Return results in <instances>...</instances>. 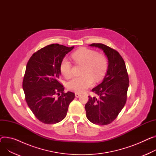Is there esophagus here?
<instances>
[{
  "label": "esophagus",
  "mask_w": 156,
  "mask_h": 156,
  "mask_svg": "<svg viewBox=\"0 0 156 156\" xmlns=\"http://www.w3.org/2000/svg\"><path fill=\"white\" fill-rule=\"evenodd\" d=\"M75 95H76V98H79V97L80 96V94H79V93H76V94H75Z\"/></svg>",
  "instance_id": "1"
}]
</instances>
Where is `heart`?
Masks as SVG:
<instances>
[{"instance_id": "obj_1", "label": "heart", "mask_w": 156, "mask_h": 156, "mask_svg": "<svg viewBox=\"0 0 156 156\" xmlns=\"http://www.w3.org/2000/svg\"><path fill=\"white\" fill-rule=\"evenodd\" d=\"M72 58L79 64L83 65L81 74L82 76L74 77L67 83V87L70 90L76 93H82L92 86L94 79L95 81L102 80L105 76L108 61L106 57L87 48L76 51L72 54ZM72 65L66 57L62 58L60 64V71L66 78L72 76Z\"/></svg>"}]
</instances>
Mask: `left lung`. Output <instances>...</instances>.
Masks as SVG:
<instances>
[{
  "label": "left lung",
  "instance_id": "obj_1",
  "mask_svg": "<svg viewBox=\"0 0 156 156\" xmlns=\"http://www.w3.org/2000/svg\"><path fill=\"white\" fill-rule=\"evenodd\" d=\"M89 46L103 51L108 60V67L102 82L92 89L98 98L89 96L85 105L86 117L93 124L107 125L114 121L124 107L129 77L125 62L118 52L102 44Z\"/></svg>",
  "mask_w": 156,
  "mask_h": 156
}]
</instances>
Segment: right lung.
Returning <instances> with one entry per match:
<instances>
[{
    "instance_id": "obj_1",
    "label": "right lung",
    "mask_w": 156,
    "mask_h": 156,
    "mask_svg": "<svg viewBox=\"0 0 156 156\" xmlns=\"http://www.w3.org/2000/svg\"><path fill=\"white\" fill-rule=\"evenodd\" d=\"M74 47L57 44L47 45L34 53L27 62L22 84L26 101L35 116L44 124L62 121L75 98L73 92L64 93L58 81L60 64ZM55 94L59 95L57 98Z\"/></svg>"
}]
</instances>
